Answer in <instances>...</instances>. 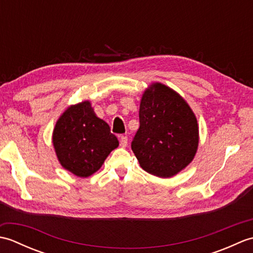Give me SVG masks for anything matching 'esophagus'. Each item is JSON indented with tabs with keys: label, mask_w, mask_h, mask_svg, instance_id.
I'll use <instances>...</instances> for the list:
<instances>
[{
	"label": "esophagus",
	"mask_w": 253,
	"mask_h": 253,
	"mask_svg": "<svg viewBox=\"0 0 253 253\" xmlns=\"http://www.w3.org/2000/svg\"><path fill=\"white\" fill-rule=\"evenodd\" d=\"M127 143H128L127 137H126V136H121V138H120V144H121V147L125 148V147L127 146Z\"/></svg>",
	"instance_id": "esophagus-1"
}]
</instances>
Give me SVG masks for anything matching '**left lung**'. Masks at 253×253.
Returning <instances> with one entry per match:
<instances>
[{"label":"left lung","instance_id":"obj_1","mask_svg":"<svg viewBox=\"0 0 253 253\" xmlns=\"http://www.w3.org/2000/svg\"><path fill=\"white\" fill-rule=\"evenodd\" d=\"M139 122L131 149L148 173L171 177L195 158L199 144L197 118L173 89L160 83L150 85L142 94Z\"/></svg>","mask_w":253,"mask_h":253}]
</instances>
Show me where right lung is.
Returning <instances> with one entry per match:
<instances>
[{
    "mask_svg": "<svg viewBox=\"0 0 253 253\" xmlns=\"http://www.w3.org/2000/svg\"><path fill=\"white\" fill-rule=\"evenodd\" d=\"M53 146L64 169L78 177L100 169L118 140L103 120L96 117L89 101L71 105L53 130Z\"/></svg>",
    "mask_w": 253,
    "mask_h": 253,
    "instance_id": "add662e5",
    "label": "right lung"
}]
</instances>
